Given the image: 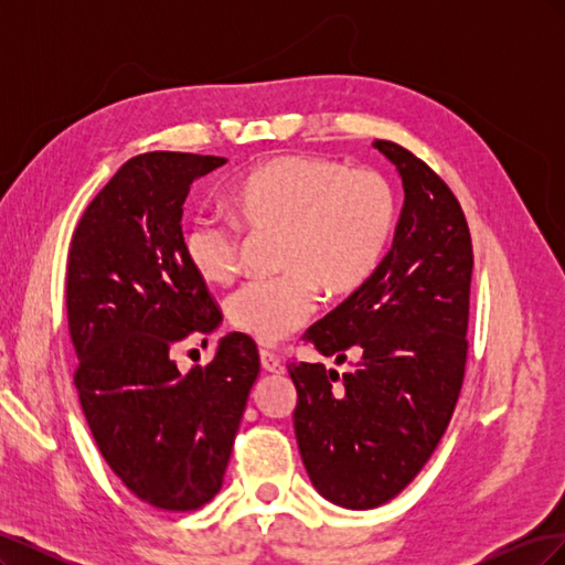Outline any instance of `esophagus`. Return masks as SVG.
Instances as JSON below:
<instances>
[{"label": "esophagus", "instance_id": "obj_1", "mask_svg": "<svg viewBox=\"0 0 565 565\" xmlns=\"http://www.w3.org/2000/svg\"><path fill=\"white\" fill-rule=\"evenodd\" d=\"M259 358H262V367L266 370V372H273V374H282L285 372V365H282V361L280 358L273 353V351H262L259 353Z\"/></svg>", "mask_w": 565, "mask_h": 565}]
</instances>
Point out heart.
I'll list each match as a JSON object with an SVG mask.
<instances>
[{
	"instance_id": "heart-1",
	"label": "heart",
	"mask_w": 565,
	"mask_h": 565,
	"mask_svg": "<svg viewBox=\"0 0 565 565\" xmlns=\"http://www.w3.org/2000/svg\"><path fill=\"white\" fill-rule=\"evenodd\" d=\"M233 221L198 216L181 247L195 276L226 285L241 266V226L282 231V276L249 280L226 301L235 330L278 344L316 309L318 285L330 295L361 287L382 262L396 226L391 183L370 169L320 156H280L252 167L228 193Z\"/></svg>"
}]
</instances>
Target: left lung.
<instances>
[{"instance_id": "obj_1", "label": "left lung", "mask_w": 565, "mask_h": 565, "mask_svg": "<svg viewBox=\"0 0 565 565\" xmlns=\"http://www.w3.org/2000/svg\"><path fill=\"white\" fill-rule=\"evenodd\" d=\"M403 181L388 254L334 311L303 332L337 363H289L295 434L311 483L339 507L374 509L422 471L446 434L465 382L473 249L465 212L429 164L374 141Z\"/></svg>"}]
</instances>
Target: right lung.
Wrapping results in <instances>:
<instances>
[{
    "label": "right lung",
    "mask_w": 565,
    "mask_h": 565,
    "mask_svg": "<svg viewBox=\"0 0 565 565\" xmlns=\"http://www.w3.org/2000/svg\"><path fill=\"white\" fill-rule=\"evenodd\" d=\"M226 162L169 150L131 158L84 210L67 254L82 413L119 481L167 511L198 509L221 490L259 377L243 332L218 339L207 367L181 372L174 361L183 341L221 324L183 256L181 216L191 183Z\"/></svg>",
    "instance_id": "add662e5"
}]
</instances>
